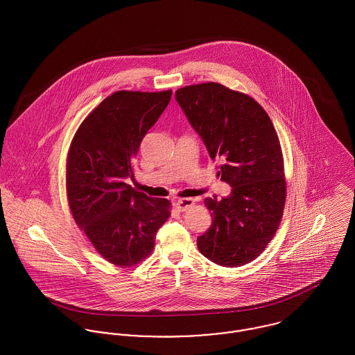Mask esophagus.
Segmentation results:
<instances>
[{
	"label": "esophagus",
	"instance_id": "obj_1",
	"mask_svg": "<svg viewBox=\"0 0 355 355\" xmlns=\"http://www.w3.org/2000/svg\"><path fill=\"white\" fill-rule=\"evenodd\" d=\"M194 200L193 198H180V200H178L176 203H175V206H176V209L179 210V211H184V210H187L189 207H191L193 205H194Z\"/></svg>",
	"mask_w": 355,
	"mask_h": 355
}]
</instances>
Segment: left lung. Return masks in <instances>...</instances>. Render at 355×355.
Returning <instances> with one entry per match:
<instances>
[{"label":"left lung","mask_w":355,"mask_h":355,"mask_svg":"<svg viewBox=\"0 0 355 355\" xmlns=\"http://www.w3.org/2000/svg\"><path fill=\"white\" fill-rule=\"evenodd\" d=\"M175 98L209 157L220 161L217 175L231 186L221 201L206 198L211 225L197 239L211 262L242 266L272 241L286 202L283 155L276 130L252 97L220 83L179 89Z\"/></svg>","instance_id":"1"}]
</instances>
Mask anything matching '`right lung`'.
Returning <instances> with one entry per match:
<instances>
[{
    "label": "right lung",
    "mask_w": 355,
    "mask_h": 355,
    "mask_svg": "<svg viewBox=\"0 0 355 355\" xmlns=\"http://www.w3.org/2000/svg\"><path fill=\"white\" fill-rule=\"evenodd\" d=\"M172 92H117L85 119L67 161V196L78 227L102 257L132 266L152 253L169 201L135 191L132 162Z\"/></svg>",
    "instance_id": "1"
}]
</instances>
